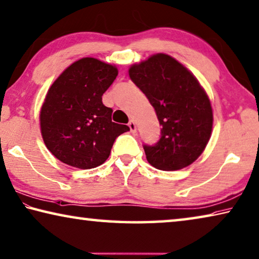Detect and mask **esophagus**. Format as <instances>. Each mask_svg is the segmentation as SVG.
<instances>
[{
  "label": "esophagus",
  "mask_w": 259,
  "mask_h": 259,
  "mask_svg": "<svg viewBox=\"0 0 259 259\" xmlns=\"http://www.w3.org/2000/svg\"><path fill=\"white\" fill-rule=\"evenodd\" d=\"M128 125H129V128H130V131H131V133H136L137 126H136V123H135V121L131 120V121L128 123Z\"/></svg>",
  "instance_id": "34e87169"
}]
</instances>
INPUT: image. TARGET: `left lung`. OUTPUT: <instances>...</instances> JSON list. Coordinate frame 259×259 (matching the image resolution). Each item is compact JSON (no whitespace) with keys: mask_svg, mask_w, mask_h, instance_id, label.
<instances>
[{"mask_svg":"<svg viewBox=\"0 0 259 259\" xmlns=\"http://www.w3.org/2000/svg\"><path fill=\"white\" fill-rule=\"evenodd\" d=\"M129 76L157 113L161 137L144 145L150 165L179 170L196 161L211 138V101L197 78L170 55L158 53L129 68Z\"/></svg>","mask_w":259,"mask_h":259,"instance_id":"8db88e82","label":"left lung"}]
</instances>
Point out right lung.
Instances as JSON below:
<instances>
[{"mask_svg": "<svg viewBox=\"0 0 259 259\" xmlns=\"http://www.w3.org/2000/svg\"><path fill=\"white\" fill-rule=\"evenodd\" d=\"M117 73L113 64L83 57L49 88L40 109V130L45 145L60 161L79 169L100 166L116 137L129 130L112 122L113 109L102 104V94Z\"/></svg>", "mask_w": 259, "mask_h": 259, "instance_id": "1", "label": "right lung"}]
</instances>
